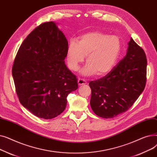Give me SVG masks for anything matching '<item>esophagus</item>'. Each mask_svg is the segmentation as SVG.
Listing matches in <instances>:
<instances>
[{"mask_svg": "<svg viewBox=\"0 0 157 157\" xmlns=\"http://www.w3.org/2000/svg\"><path fill=\"white\" fill-rule=\"evenodd\" d=\"M78 83L79 86H81V85L87 84V81L85 79H79L78 80Z\"/></svg>", "mask_w": 157, "mask_h": 157, "instance_id": "1", "label": "esophagus"}]
</instances>
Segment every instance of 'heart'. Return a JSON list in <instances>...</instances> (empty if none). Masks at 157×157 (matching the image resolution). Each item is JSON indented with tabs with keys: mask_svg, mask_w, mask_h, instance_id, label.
<instances>
[{
	"mask_svg": "<svg viewBox=\"0 0 157 157\" xmlns=\"http://www.w3.org/2000/svg\"><path fill=\"white\" fill-rule=\"evenodd\" d=\"M121 43L116 36L98 32L87 33L79 37L77 42L71 40L67 49L69 67L77 71L86 56L87 63L80 74L83 76H91L97 73L104 76L109 72L116 64L120 54Z\"/></svg>",
	"mask_w": 157,
	"mask_h": 157,
	"instance_id": "heart-1",
	"label": "heart"
}]
</instances>
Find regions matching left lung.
<instances>
[{
	"instance_id": "obj_1",
	"label": "left lung",
	"mask_w": 157,
	"mask_h": 157,
	"mask_svg": "<svg viewBox=\"0 0 157 157\" xmlns=\"http://www.w3.org/2000/svg\"><path fill=\"white\" fill-rule=\"evenodd\" d=\"M125 57L103 78L90 82V105L95 114L113 118L127 111L145 88L146 54L130 38Z\"/></svg>"
}]
</instances>
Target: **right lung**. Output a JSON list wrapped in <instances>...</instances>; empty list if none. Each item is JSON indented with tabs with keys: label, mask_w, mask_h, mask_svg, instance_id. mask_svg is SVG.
Wrapping results in <instances>:
<instances>
[{
	"label": "right lung",
	"mask_w": 157,
	"mask_h": 157,
	"mask_svg": "<svg viewBox=\"0 0 157 157\" xmlns=\"http://www.w3.org/2000/svg\"><path fill=\"white\" fill-rule=\"evenodd\" d=\"M67 40L53 21L42 23L23 40L12 74L24 108L37 117L52 119L67 105V97L78 89L76 76L65 63Z\"/></svg>",
	"instance_id": "1"
}]
</instances>
